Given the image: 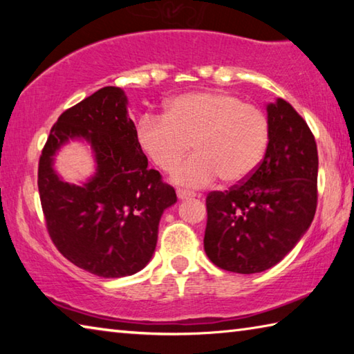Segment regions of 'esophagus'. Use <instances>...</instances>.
I'll list each match as a JSON object with an SVG mask.
<instances>
[{
	"mask_svg": "<svg viewBox=\"0 0 354 354\" xmlns=\"http://www.w3.org/2000/svg\"><path fill=\"white\" fill-rule=\"evenodd\" d=\"M176 195H178L179 200H187V198H194V196H196L195 192L185 190V189H178L176 190Z\"/></svg>",
	"mask_w": 354,
	"mask_h": 354,
	"instance_id": "esophagus-1",
	"label": "esophagus"
}]
</instances>
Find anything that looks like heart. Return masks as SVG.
<instances>
[{
  "label": "heart",
  "instance_id": "1",
  "mask_svg": "<svg viewBox=\"0 0 354 354\" xmlns=\"http://www.w3.org/2000/svg\"><path fill=\"white\" fill-rule=\"evenodd\" d=\"M137 140L160 170L178 167L173 181L203 187L218 176L234 184L247 179L266 154L268 122L256 106L226 92H192L170 100L164 117L145 115L137 127Z\"/></svg>",
  "mask_w": 354,
  "mask_h": 354
}]
</instances>
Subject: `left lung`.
I'll list each match as a JSON object with an SVG mask.
<instances>
[{"label": "left lung", "mask_w": 354, "mask_h": 354, "mask_svg": "<svg viewBox=\"0 0 354 354\" xmlns=\"http://www.w3.org/2000/svg\"><path fill=\"white\" fill-rule=\"evenodd\" d=\"M267 113L261 164L241 184L206 198L205 251L227 272L250 274L277 266L315 215L319 154L313 131L281 98Z\"/></svg>", "instance_id": "8db88e82"}]
</instances>
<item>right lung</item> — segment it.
I'll list each match as a JSON object with an SVG mask.
<instances>
[{"label": "right lung", "mask_w": 354, "mask_h": 354, "mask_svg": "<svg viewBox=\"0 0 354 354\" xmlns=\"http://www.w3.org/2000/svg\"><path fill=\"white\" fill-rule=\"evenodd\" d=\"M127 97L103 87L61 113L39 159V194L46 230L65 259L103 278L134 274L158 242L160 215L176 203L175 189L148 169ZM86 138L97 173L82 186L64 183L52 156L70 138Z\"/></svg>", "instance_id": "right-lung-1"}]
</instances>
